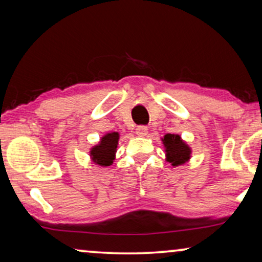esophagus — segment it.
Returning <instances> with one entry per match:
<instances>
[{
	"label": "esophagus",
	"instance_id": "34e87169",
	"mask_svg": "<svg viewBox=\"0 0 262 262\" xmlns=\"http://www.w3.org/2000/svg\"><path fill=\"white\" fill-rule=\"evenodd\" d=\"M147 133H148V128L146 126H139L136 128V134L139 136H146Z\"/></svg>",
	"mask_w": 262,
	"mask_h": 262
}]
</instances>
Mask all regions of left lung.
<instances>
[{"mask_svg": "<svg viewBox=\"0 0 262 262\" xmlns=\"http://www.w3.org/2000/svg\"><path fill=\"white\" fill-rule=\"evenodd\" d=\"M167 161L172 163L173 166L185 164L191 157L190 147L183 141L177 134H166L163 138Z\"/></svg>", "mask_w": 262, "mask_h": 262, "instance_id": "1", "label": "left lung"}]
</instances>
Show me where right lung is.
Wrapping results in <instances>:
<instances>
[{
	"label": "right lung",
	"instance_id": "add662e5",
	"mask_svg": "<svg viewBox=\"0 0 262 262\" xmlns=\"http://www.w3.org/2000/svg\"><path fill=\"white\" fill-rule=\"evenodd\" d=\"M119 133H108L101 139V142L97 146L91 148L90 156L94 163L101 166H110L113 160L115 159V153L119 142Z\"/></svg>",
	"mask_w": 262,
	"mask_h": 262
}]
</instances>
